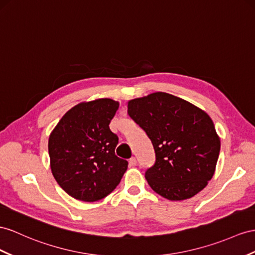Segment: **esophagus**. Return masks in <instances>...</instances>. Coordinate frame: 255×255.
<instances>
[{"mask_svg": "<svg viewBox=\"0 0 255 255\" xmlns=\"http://www.w3.org/2000/svg\"><path fill=\"white\" fill-rule=\"evenodd\" d=\"M129 166L130 167H134L136 166V159L134 157H131L129 159Z\"/></svg>", "mask_w": 255, "mask_h": 255, "instance_id": "esophagus-1", "label": "esophagus"}]
</instances>
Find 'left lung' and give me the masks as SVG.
I'll return each mask as SVG.
<instances>
[{"label":"left lung","instance_id":"1","mask_svg":"<svg viewBox=\"0 0 255 255\" xmlns=\"http://www.w3.org/2000/svg\"><path fill=\"white\" fill-rule=\"evenodd\" d=\"M128 114L152 141L156 160L145 171L152 190L184 200L213 177L221 141L205 111L179 97L154 93L128 101Z\"/></svg>","mask_w":255,"mask_h":255}]
</instances>
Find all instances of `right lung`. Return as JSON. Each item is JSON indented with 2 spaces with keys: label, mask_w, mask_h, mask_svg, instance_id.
Returning <instances> with one entry per match:
<instances>
[{
  "label": "right lung",
  "mask_w": 255,
  "mask_h": 255,
  "mask_svg": "<svg viewBox=\"0 0 255 255\" xmlns=\"http://www.w3.org/2000/svg\"><path fill=\"white\" fill-rule=\"evenodd\" d=\"M119 107L108 98L78 103L51 131V172L71 197L100 200L115 190L126 172L128 161L115 155L119 136L109 126Z\"/></svg>",
  "instance_id": "add662e5"
}]
</instances>
